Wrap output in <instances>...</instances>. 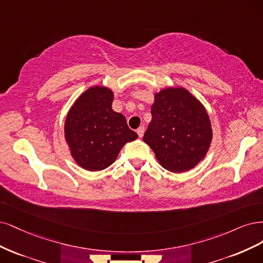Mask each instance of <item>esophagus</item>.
<instances>
[{
  "label": "esophagus",
  "mask_w": 263,
  "mask_h": 263,
  "mask_svg": "<svg viewBox=\"0 0 263 263\" xmlns=\"http://www.w3.org/2000/svg\"><path fill=\"white\" fill-rule=\"evenodd\" d=\"M144 131H145V129H144V126H140V128L137 130V133L140 138H142L144 135Z\"/></svg>",
  "instance_id": "34e87169"
}]
</instances>
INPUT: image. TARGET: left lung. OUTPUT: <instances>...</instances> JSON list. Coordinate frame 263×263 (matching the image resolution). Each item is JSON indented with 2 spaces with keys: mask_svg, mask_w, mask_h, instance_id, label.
Wrapping results in <instances>:
<instances>
[{
  "mask_svg": "<svg viewBox=\"0 0 263 263\" xmlns=\"http://www.w3.org/2000/svg\"><path fill=\"white\" fill-rule=\"evenodd\" d=\"M154 98L143 141L167 171H190L204 158L213 137L206 110L183 87H167Z\"/></svg>",
  "mask_w": 263,
  "mask_h": 263,
  "instance_id": "left-lung-1",
  "label": "left lung"
}]
</instances>
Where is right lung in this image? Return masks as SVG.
Segmentation results:
<instances>
[{"instance_id": "add662e5", "label": "right lung", "mask_w": 263, "mask_h": 263, "mask_svg": "<svg viewBox=\"0 0 263 263\" xmlns=\"http://www.w3.org/2000/svg\"><path fill=\"white\" fill-rule=\"evenodd\" d=\"M114 92L92 86L76 99L64 123V137L79 166L89 172L109 167L125 143L138 139L124 116L112 110Z\"/></svg>"}]
</instances>
